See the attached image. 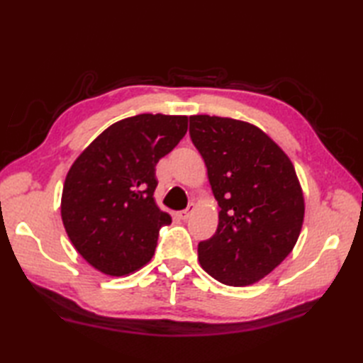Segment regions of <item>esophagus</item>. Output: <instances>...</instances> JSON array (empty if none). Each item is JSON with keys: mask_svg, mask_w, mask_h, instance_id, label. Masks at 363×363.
<instances>
[{"mask_svg": "<svg viewBox=\"0 0 363 363\" xmlns=\"http://www.w3.org/2000/svg\"><path fill=\"white\" fill-rule=\"evenodd\" d=\"M194 211H195V204L191 203V204H189V207H187L186 211H181V212L177 213V215H179V218H181V220H187V218L190 217V215H191V212H194Z\"/></svg>", "mask_w": 363, "mask_h": 363, "instance_id": "34e87169", "label": "esophagus"}]
</instances>
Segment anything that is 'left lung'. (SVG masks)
<instances>
[{
    "mask_svg": "<svg viewBox=\"0 0 363 363\" xmlns=\"http://www.w3.org/2000/svg\"><path fill=\"white\" fill-rule=\"evenodd\" d=\"M190 137L206 162L218 201V228L199 242L207 274L230 287L264 279L295 248L304 195L281 146L242 120L191 115Z\"/></svg>",
    "mask_w": 363,
    "mask_h": 363,
    "instance_id": "8db88e82",
    "label": "left lung"
}]
</instances>
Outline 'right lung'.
<instances>
[{
  "instance_id": "obj_1",
  "label": "right lung",
  "mask_w": 363,
  "mask_h": 363,
  "mask_svg": "<svg viewBox=\"0 0 363 363\" xmlns=\"http://www.w3.org/2000/svg\"><path fill=\"white\" fill-rule=\"evenodd\" d=\"M186 115L140 113L104 129L73 162L60 215L73 246L98 272L128 276L154 256L172 217L154 199L156 165L186 135Z\"/></svg>"
}]
</instances>
